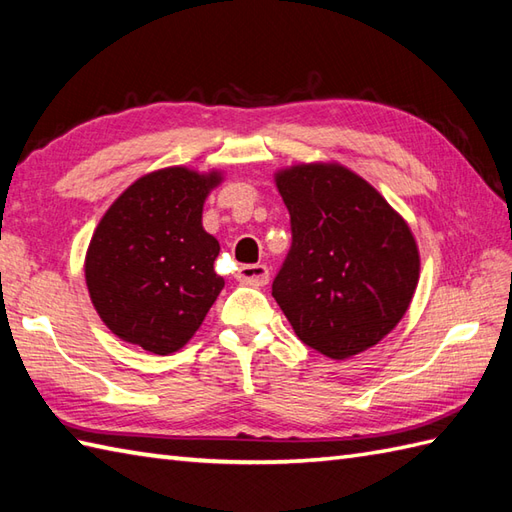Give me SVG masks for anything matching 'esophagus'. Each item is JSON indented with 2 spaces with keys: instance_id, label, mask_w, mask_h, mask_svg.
<instances>
[{
  "instance_id": "esophagus-1",
  "label": "esophagus",
  "mask_w": 512,
  "mask_h": 512,
  "mask_svg": "<svg viewBox=\"0 0 512 512\" xmlns=\"http://www.w3.org/2000/svg\"><path fill=\"white\" fill-rule=\"evenodd\" d=\"M237 277L239 281H244V284H250V286H266L270 279V270L264 264H244L239 266Z\"/></svg>"
}]
</instances>
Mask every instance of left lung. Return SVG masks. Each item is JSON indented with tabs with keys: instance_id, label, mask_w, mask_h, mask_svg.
Segmentation results:
<instances>
[{
	"instance_id": "obj_1",
	"label": "left lung",
	"mask_w": 512,
	"mask_h": 512,
	"mask_svg": "<svg viewBox=\"0 0 512 512\" xmlns=\"http://www.w3.org/2000/svg\"><path fill=\"white\" fill-rule=\"evenodd\" d=\"M292 244L273 297L292 330L328 358L376 345L407 312L420 257L407 222L372 184L339 165L277 173Z\"/></svg>"
}]
</instances>
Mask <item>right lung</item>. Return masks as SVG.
Returning <instances> with one entry per match:
<instances>
[{"label":"right lung","instance_id":"obj_1","mask_svg":"<svg viewBox=\"0 0 512 512\" xmlns=\"http://www.w3.org/2000/svg\"><path fill=\"white\" fill-rule=\"evenodd\" d=\"M220 182L169 167L136 180L103 215L85 257L96 312L118 339L171 354L200 328L224 288L220 244L202 228L206 195Z\"/></svg>","mask_w":512,"mask_h":512}]
</instances>
